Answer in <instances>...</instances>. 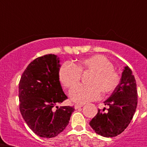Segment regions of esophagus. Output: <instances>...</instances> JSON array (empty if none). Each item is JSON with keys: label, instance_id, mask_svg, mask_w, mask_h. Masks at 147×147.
<instances>
[{"label": "esophagus", "instance_id": "esophagus-1", "mask_svg": "<svg viewBox=\"0 0 147 147\" xmlns=\"http://www.w3.org/2000/svg\"><path fill=\"white\" fill-rule=\"evenodd\" d=\"M83 105H76L74 106V108L75 109H79V108H81L82 107Z\"/></svg>", "mask_w": 147, "mask_h": 147}]
</instances>
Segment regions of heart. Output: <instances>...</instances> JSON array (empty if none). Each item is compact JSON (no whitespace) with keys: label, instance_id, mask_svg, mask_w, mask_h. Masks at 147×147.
Instances as JSON below:
<instances>
[{"label":"heart","instance_id":"obj_1","mask_svg":"<svg viewBox=\"0 0 147 147\" xmlns=\"http://www.w3.org/2000/svg\"><path fill=\"white\" fill-rule=\"evenodd\" d=\"M90 72L86 80L88 85H81L71 90L69 95L73 102L85 104L112 93L120 83V75L106 57L96 54L74 65L69 62L62 63L58 71L59 82L65 88H71L80 81L81 74Z\"/></svg>","mask_w":147,"mask_h":147}]
</instances>
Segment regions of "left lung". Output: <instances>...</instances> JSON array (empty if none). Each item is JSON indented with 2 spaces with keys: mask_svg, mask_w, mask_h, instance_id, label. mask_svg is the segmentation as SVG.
<instances>
[{
  "mask_svg": "<svg viewBox=\"0 0 147 147\" xmlns=\"http://www.w3.org/2000/svg\"><path fill=\"white\" fill-rule=\"evenodd\" d=\"M104 103L109 108L107 111L98 109L90 126L103 137H115L128 127L137 107L136 79L128 66L124 67L118 88Z\"/></svg>",
  "mask_w": 147,
  "mask_h": 147,
  "instance_id": "1",
  "label": "left lung"
}]
</instances>
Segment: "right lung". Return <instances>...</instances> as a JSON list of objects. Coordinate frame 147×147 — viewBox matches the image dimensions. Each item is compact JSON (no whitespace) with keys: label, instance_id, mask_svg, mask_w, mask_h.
<instances>
[{"label":"right lung","instance_id":"add662e5","mask_svg":"<svg viewBox=\"0 0 147 147\" xmlns=\"http://www.w3.org/2000/svg\"><path fill=\"white\" fill-rule=\"evenodd\" d=\"M59 68L57 56H42L30 62L19 82L20 113L40 137L58 136L65 129L74 111V106H57L67 98L58 78Z\"/></svg>","mask_w":147,"mask_h":147}]
</instances>
